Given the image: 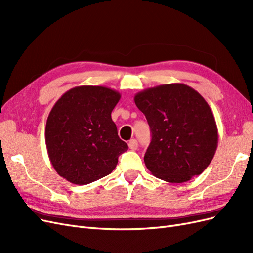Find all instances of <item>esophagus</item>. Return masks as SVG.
Listing matches in <instances>:
<instances>
[{
    "label": "esophagus",
    "mask_w": 253,
    "mask_h": 253,
    "mask_svg": "<svg viewBox=\"0 0 253 253\" xmlns=\"http://www.w3.org/2000/svg\"><path fill=\"white\" fill-rule=\"evenodd\" d=\"M128 148L133 151L137 150L138 149V142H137L136 139H131L128 141Z\"/></svg>",
    "instance_id": "34e87169"
}]
</instances>
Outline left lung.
<instances>
[{"mask_svg": "<svg viewBox=\"0 0 253 253\" xmlns=\"http://www.w3.org/2000/svg\"><path fill=\"white\" fill-rule=\"evenodd\" d=\"M134 101L151 128L143 158L150 172L172 183L202 174L218 142L215 119L203 96L183 83H170L139 91Z\"/></svg>", "mask_w": 253, "mask_h": 253, "instance_id": "8db88e82", "label": "left lung"}]
</instances>
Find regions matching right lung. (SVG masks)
<instances>
[{
  "label": "right lung",
  "instance_id": "right-lung-1",
  "mask_svg": "<svg viewBox=\"0 0 253 253\" xmlns=\"http://www.w3.org/2000/svg\"><path fill=\"white\" fill-rule=\"evenodd\" d=\"M117 90L82 85L64 93L52 106L45 143L56 172L75 185H87L112 173L127 150L112 120Z\"/></svg>",
  "mask_w": 253,
  "mask_h": 253
}]
</instances>
